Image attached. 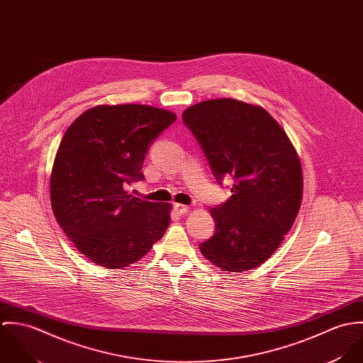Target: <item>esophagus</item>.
<instances>
[{"label":"esophagus","mask_w":363,"mask_h":363,"mask_svg":"<svg viewBox=\"0 0 363 363\" xmlns=\"http://www.w3.org/2000/svg\"><path fill=\"white\" fill-rule=\"evenodd\" d=\"M174 211H176L179 215H184V213L189 211V207L184 206V204H174Z\"/></svg>","instance_id":"34e87169"}]
</instances>
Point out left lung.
I'll list each match as a JSON object with an SVG mask.
<instances>
[{"mask_svg":"<svg viewBox=\"0 0 363 363\" xmlns=\"http://www.w3.org/2000/svg\"><path fill=\"white\" fill-rule=\"evenodd\" d=\"M183 121L218 183L233 179L228 201L209 209L215 233L200 245L201 253L223 271L259 267L282 243L302 203V166L292 143L267 110L230 98L190 106Z\"/></svg>","mask_w":363,"mask_h":363,"instance_id":"1","label":"left lung"}]
</instances>
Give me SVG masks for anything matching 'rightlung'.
I'll return each mask as SVG.
<instances>
[{
    "instance_id": "add662e5",
    "label": "right lung",
    "mask_w": 363,
    "mask_h": 363,
    "mask_svg": "<svg viewBox=\"0 0 363 363\" xmlns=\"http://www.w3.org/2000/svg\"><path fill=\"white\" fill-rule=\"evenodd\" d=\"M176 114L145 104H101L65 131L52 164L54 216L85 257L106 268L143 259L170 223L167 203L128 194L150 145Z\"/></svg>"
}]
</instances>
